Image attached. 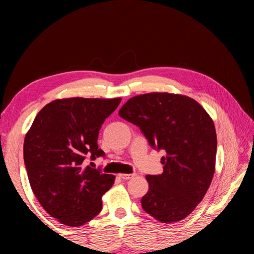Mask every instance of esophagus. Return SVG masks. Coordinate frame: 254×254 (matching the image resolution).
Listing matches in <instances>:
<instances>
[{
    "instance_id": "1",
    "label": "esophagus",
    "mask_w": 254,
    "mask_h": 254,
    "mask_svg": "<svg viewBox=\"0 0 254 254\" xmlns=\"http://www.w3.org/2000/svg\"><path fill=\"white\" fill-rule=\"evenodd\" d=\"M119 177L123 180H127V179H131L132 177H134V174H120Z\"/></svg>"
}]
</instances>
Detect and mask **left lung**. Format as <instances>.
I'll return each instance as SVG.
<instances>
[{
	"mask_svg": "<svg viewBox=\"0 0 254 254\" xmlns=\"http://www.w3.org/2000/svg\"><path fill=\"white\" fill-rule=\"evenodd\" d=\"M153 149L163 150V173L147 175L149 190L141 199L145 213L162 223L188 216L203 199L215 171L217 139L214 123L195 100L149 93L128 100L119 111Z\"/></svg>",
	"mask_w": 254,
	"mask_h": 254,
	"instance_id": "obj_1",
	"label": "left lung"
}]
</instances>
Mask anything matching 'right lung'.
Returning <instances> with one entry per match:
<instances>
[{"label": "right lung", "instance_id": "right-lung-1", "mask_svg": "<svg viewBox=\"0 0 254 254\" xmlns=\"http://www.w3.org/2000/svg\"><path fill=\"white\" fill-rule=\"evenodd\" d=\"M121 98H65L47 104L27 133L23 158L30 186L47 213L62 224L81 226L102 209L113 175L84 167L104 157L97 137Z\"/></svg>", "mask_w": 254, "mask_h": 254}]
</instances>
